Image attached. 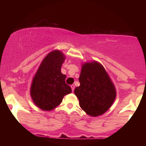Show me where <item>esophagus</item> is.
I'll list each match as a JSON object with an SVG mask.
<instances>
[{
    "label": "esophagus",
    "mask_w": 146,
    "mask_h": 146,
    "mask_svg": "<svg viewBox=\"0 0 146 146\" xmlns=\"http://www.w3.org/2000/svg\"><path fill=\"white\" fill-rule=\"evenodd\" d=\"M71 90H72V91H74V90H75V86H74L73 84L71 86Z\"/></svg>",
    "instance_id": "esophagus-1"
}]
</instances>
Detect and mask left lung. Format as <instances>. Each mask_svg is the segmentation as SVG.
Returning a JSON list of instances; mask_svg holds the SVG:
<instances>
[{
    "instance_id": "obj_1",
    "label": "left lung",
    "mask_w": 146,
    "mask_h": 146,
    "mask_svg": "<svg viewBox=\"0 0 146 146\" xmlns=\"http://www.w3.org/2000/svg\"><path fill=\"white\" fill-rule=\"evenodd\" d=\"M78 80L80 85L74 93L81 109L93 117L107 111L114 102L117 91L102 64L95 60L82 63Z\"/></svg>"
}]
</instances>
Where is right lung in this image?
<instances>
[{"label":"right lung","instance_id":"right-lung-1","mask_svg":"<svg viewBox=\"0 0 146 146\" xmlns=\"http://www.w3.org/2000/svg\"><path fill=\"white\" fill-rule=\"evenodd\" d=\"M66 56L61 51H51L42 61L32 80L30 95L36 107L43 111H51L60 104L64 97L71 93L66 84V75L61 67Z\"/></svg>","mask_w":146,"mask_h":146}]
</instances>
